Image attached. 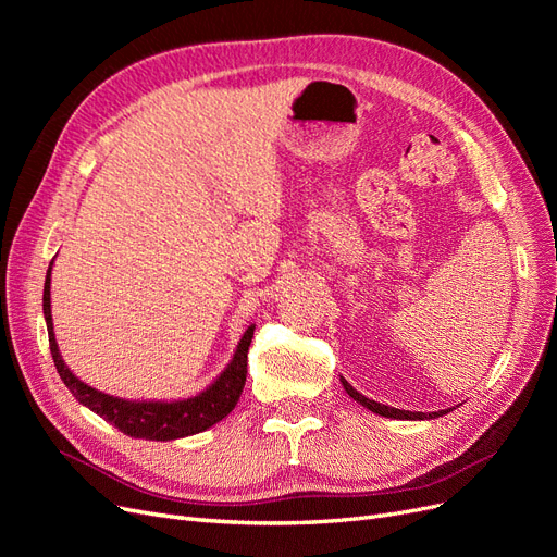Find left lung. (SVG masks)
I'll list each match as a JSON object with an SVG mask.
<instances>
[{
  "label": "left lung",
  "mask_w": 557,
  "mask_h": 557,
  "mask_svg": "<svg viewBox=\"0 0 557 557\" xmlns=\"http://www.w3.org/2000/svg\"><path fill=\"white\" fill-rule=\"evenodd\" d=\"M342 385L346 387V393L356 399V401H360L362 407H367L369 411H374V413H379V416H385V418H399V420H425V418H440V416H444V413H448L450 409H446V411H432V413H413V411H399V409H393V407H385V404H379V401H374V399H367L364 395H360L356 387H352L346 379H342Z\"/></svg>",
  "instance_id": "1"
}]
</instances>
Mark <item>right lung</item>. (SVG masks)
<instances>
[{"mask_svg":"<svg viewBox=\"0 0 557 557\" xmlns=\"http://www.w3.org/2000/svg\"><path fill=\"white\" fill-rule=\"evenodd\" d=\"M53 267V262H50ZM50 267L44 283V315L48 327V344L53 352V362L60 379L70 387V393L86 404L90 411L109 420L123 434L134 436V440H150V442H170L181 440V436H190L197 432H205L218 420H223L242 397L244 383H246V364H248V346L252 339V330L248 327L242 336V342L234 352L232 362L225 372L218 376L205 393L197 397H188L181 401H127L111 395L95 391V387L78 381L64 360L60 358V350L53 334V318H50Z\"/></svg>","mask_w":557,"mask_h":557,"instance_id":"right-lung-1","label":"right lung"}]
</instances>
